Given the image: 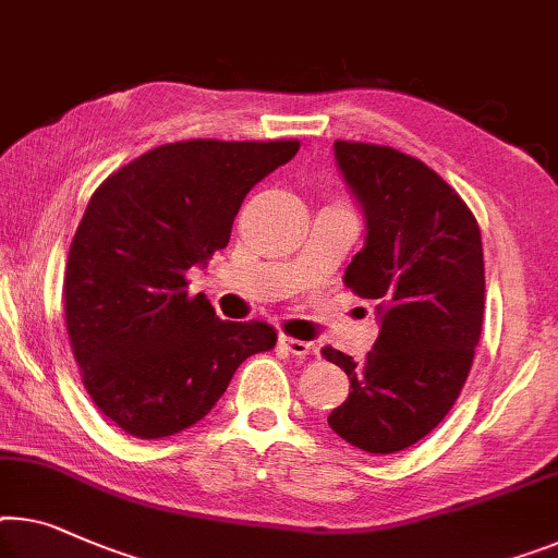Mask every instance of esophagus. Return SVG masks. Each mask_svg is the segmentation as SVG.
<instances>
[{"mask_svg":"<svg viewBox=\"0 0 558 558\" xmlns=\"http://www.w3.org/2000/svg\"><path fill=\"white\" fill-rule=\"evenodd\" d=\"M280 345L293 355H301V359H305V355L318 353V345H315L313 340H298L293 336H280Z\"/></svg>","mask_w":558,"mask_h":558,"instance_id":"34e87169","label":"esophagus"}]
</instances>
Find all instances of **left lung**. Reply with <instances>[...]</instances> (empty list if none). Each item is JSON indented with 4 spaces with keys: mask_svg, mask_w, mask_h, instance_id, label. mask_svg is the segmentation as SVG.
<instances>
[{
    "mask_svg": "<svg viewBox=\"0 0 558 558\" xmlns=\"http://www.w3.org/2000/svg\"><path fill=\"white\" fill-rule=\"evenodd\" d=\"M332 149L365 215V245L343 280L378 303L380 332L363 363L323 348L351 380L328 426L361 451L396 453L446 418L469 378L484 326L481 230L415 157L345 140Z\"/></svg>",
    "mask_w": 558,
    "mask_h": 558,
    "instance_id": "obj_1",
    "label": "left lung"
}]
</instances>
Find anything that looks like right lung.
Instances as JSON below:
<instances>
[{
  "instance_id": "obj_1",
  "label": "right lung",
  "mask_w": 558,
  "mask_h": 558,
  "mask_svg": "<svg viewBox=\"0 0 558 558\" xmlns=\"http://www.w3.org/2000/svg\"><path fill=\"white\" fill-rule=\"evenodd\" d=\"M298 140L160 145L89 197L64 270L72 353L95 405L135 438L205 418L245 359L270 351L263 320H220L187 270L230 240L245 195L290 162Z\"/></svg>"
}]
</instances>
